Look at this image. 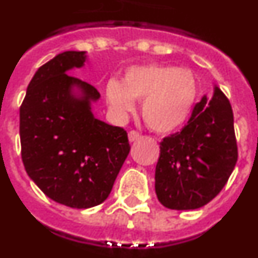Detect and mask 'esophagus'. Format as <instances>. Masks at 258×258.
Segmentation results:
<instances>
[{
  "label": "esophagus",
  "mask_w": 258,
  "mask_h": 258,
  "mask_svg": "<svg viewBox=\"0 0 258 258\" xmlns=\"http://www.w3.org/2000/svg\"><path fill=\"white\" fill-rule=\"evenodd\" d=\"M127 136H129V141H131V142H134V141H137L138 138H140L141 134L137 131H131L129 133H127Z\"/></svg>",
  "instance_id": "obj_1"
}]
</instances>
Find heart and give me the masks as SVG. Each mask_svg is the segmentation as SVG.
<instances>
[{
	"instance_id": "b5f03b06",
	"label": "heart",
	"mask_w": 258,
	"mask_h": 258,
	"mask_svg": "<svg viewBox=\"0 0 258 258\" xmlns=\"http://www.w3.org/2000/svg\"><path fill=\"white\" fill-rule=\"evenodd\" d=\"M198 97V81L187 68L163 63L132 66L122 81L109 80L106 85L107 102L118 115L136 108L134 101H143L142 116L156 133L177 131L190 117Z\"/></svg>"
}]
</instances>
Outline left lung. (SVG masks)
I'll return each mask as SVG.
<instances>
[{
	"label": "left lung",
	"instance_id": "8db88e82",
	"mask_svg": "<svg viewBox=\"0 0 258 258\" xmlns=\"http://www.w3.org/2000/svg\"><path fill=\"white\" fill-rule=\"evenodd\" d=\"M238 160L234 115L216 86L212 99L195 104L181 132L160 142L155 191L164 207L198 209L217 197Z\"/></svg>",
	"mask_w": 258,
	"mask_h": 258
}]
</instances>
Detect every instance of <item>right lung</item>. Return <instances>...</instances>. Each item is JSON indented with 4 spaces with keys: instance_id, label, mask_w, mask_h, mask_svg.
Instances as JSON below:
<instances>
[{
    "instance_id": "add662e5",
    "label": "right lung",
    "mask_w": 258,
    "mask_h": 258,
    "mask_svg": "<svg viewBox=\"0 0 258 258\" xmlns=\"http://www.w3.org/2000/svg\"><path fill=\"white\" fill-rule=\"evenodd\" d=\"M85 60V51H64L41 66L27 88L19 125L22 160L32 181L54 202L79 209L108 198L131 151L125 129L93 116L97 89L66 74Z\"/></svg>"
}]
</instances>
